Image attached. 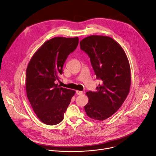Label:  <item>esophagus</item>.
Returning a JSON list of instances; mask_svg holds the SVG:
<instances>
[{
  "mask_svg": "<svg viewBox=\"0 0 156 156\" xmlns=\"http://www.w3.org/2000/svg\"><path fill=\"white\" fill-rule=\"evenodd\" d=\"M76 93L77 95H81L83 94V91H81V90H76Z\"/></svg>",
  "mask_w": 156,
  "mask_h": 156,
  "instance_id": "34e87169",
  "label": "esophagus"
}]
</instances>
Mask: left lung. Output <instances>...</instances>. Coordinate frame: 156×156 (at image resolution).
I'll use <instances>...</instances> for the list:
<instances>
[{
	"label": "left lung",
	"mask_w": 156,
	"mask_h": 156,
	"mask_svg": "<svg viewBox=\"0 0 156 156\" xmlns=\"http://www.w3.org/2000/svg\"><path fill=\"white\" fill-rule=\"evenodd\" d=\"M80 44L90 58L97 78L101 81L96 92L86 93L89 101L84 110L91 119L103 121L119 109L129 92V62L122 48L110 37L90 35Z\"/></svg>",
	"instance_id": "obj_1"
}]
</instances>
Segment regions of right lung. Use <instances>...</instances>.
Wrapping results in <instances>:
<instances>
[{"label": "right lung", "mask_w": 156, "mask_h": 156, "mask_svg": "<svg viewBox=\"0 0 156 156\" xmlns=\"http://www.w3.org/2000/svg\"><path fill=\"white\" fill-rule=\"evenodd\" d=\"M78 37H55L44 42L31 58L26 70V89L29 101L44 124L60 123L75 94L55 84L69 55L78 44Z\"/></svg>", "instance_id": "obj_1"}]
</instances>
